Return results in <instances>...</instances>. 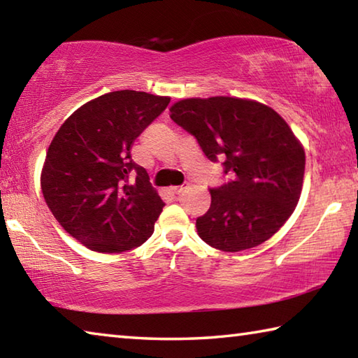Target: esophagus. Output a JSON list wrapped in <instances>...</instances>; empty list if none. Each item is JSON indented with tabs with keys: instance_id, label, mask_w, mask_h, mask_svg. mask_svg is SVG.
Masks as SVG:
<instances>
[{
	"instance_id": "1",
	"label": "esophagus",
	"mask_w": 358,
	"mask_h": 358,
	"mask_svg": "<svg viewBox=\"0 0 358 358\" xmlns=\"http://www.w3.org/2000/svg\"><path fill=\"white\" fill-rule=\"evenodd\" d=\"M187 189V183H185V185H181V186H173L172 187V192L173 194H181V192H185Z\"/></svg>"
}]
</instances>
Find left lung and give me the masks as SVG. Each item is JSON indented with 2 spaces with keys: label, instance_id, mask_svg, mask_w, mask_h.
I'll return each mask as SVG.
<instances>
[{
  "label": "left lung",
  "instance_id": "left-lung-1",
  "mask_svg": "<svg viewBox=\"0 0 358 358\" xmlns=\"http://www.w3.org/2000/svg\"><path fill=\"white\" fill-rule=\"evenodd\" d=\"M171 113L229 177L210 187V208L196 221L199 237L237 252L276 234L296 207L305 175V151L286 121L260 102L226 96L183 99Z\"/></svg>",
  "mask_w": 358,
  "mask_h": 358
}]
</instances>
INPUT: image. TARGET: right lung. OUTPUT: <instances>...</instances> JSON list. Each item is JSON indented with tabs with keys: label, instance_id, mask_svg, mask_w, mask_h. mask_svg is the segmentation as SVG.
<instances>
[{
	"label": "right lung",
	"instance_id": "obj_1",
	"mask_svg": "<svg viewBox=\"0 0 358 358\" xmlns=\"http://www.w3.org/2000/svg\"><path fill=\"white\" fill-rule=\"evenodd\" d=\"M171 98L102 94L64 121L48 147L41 187L66 232L98 252H123L153 234L164 202L131 148Z\"/></svg>",
	"mask_w": 358,
	"mask_h": 358
}]
</instances>
